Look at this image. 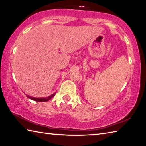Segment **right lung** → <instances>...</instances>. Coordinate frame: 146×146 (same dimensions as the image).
I'll return each mask as SVG.
<instances>
[{
  "instance_id": "right-lung-1",
  "label": "right lung",
  "mask_w": 146,
  "mask_h": 146,
  "mask_svg": "<svg viewBox=\"0 0 146 146\" xmlns=\"http://www.w3.org/2000/svg\"><path fill=\"white\" fill-rule=\"evenodd\" d=\"M55 93H53V94L50 95V96L46 97V98H34V97H32V96H29L28 95H26V96L28 97L29 98H30L31 100H35L36 102H47V101H48L50 100H51L52 98L55 96Z\"/></svg>"
}]
</instances>
